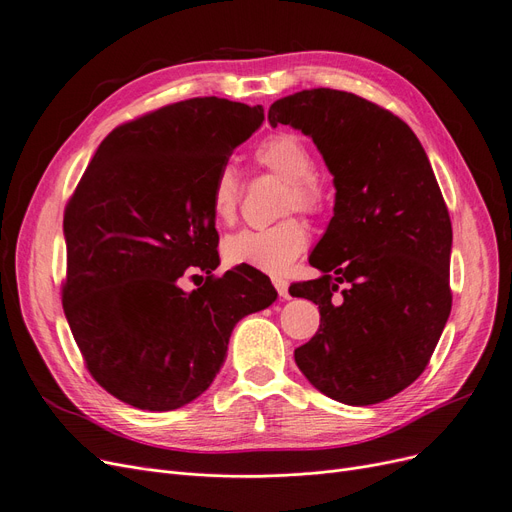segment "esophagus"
Returning <instances> with one entry per match:
<instances>
[{
  "instance_id": "obj_1",
  "label": "esophagus",
  "mask_w": 512,
  "mask_h": 512,
  "mask_svg": "<svg viewBox=\"0 0 512 512\" xmlns=\"http://www.w3.org/2000/svg\"><path fill=\"white\" fill-rule=\"evenodd\" d=\"M272 285L276 287V291H278V295H280V297H285V299L289 297V282H287L285 278L274 276V278H272Z\"/></svg>"
}]
</instances>
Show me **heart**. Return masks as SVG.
I'll use <instances>...</instances> for the list:
<instances>
[{
    "label": "heart",
    "instance_id": "b5f03b06",
    "mask_svg": "<svg viewBox=\"0 0 512 512\" xmlns=\"http://www.w3.org/2000/svg\"><path fill=\"white\" fill-rule=\"evenodd\" d=\"M255 160L270 173L287 181L282 213L293 208L316 215L325 204L323 185L314 175L310 147L293 132H276L255 149ZM242 200V179L232 164H223L213 179L211 211L219 223H232ZM308 227L299 217H285L266 227H249L223 240V257L230 266H251L280 274L306 251Z\"/></svg>",
    "mask_w": 512,
    "mask_h": 512
}]
</instances>
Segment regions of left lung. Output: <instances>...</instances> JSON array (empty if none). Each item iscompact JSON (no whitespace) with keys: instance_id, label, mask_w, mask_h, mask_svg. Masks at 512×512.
Returning <instances> with one entry per match:
<instances>
[{"instance_id":"1","label":"left lung","mask_w":512,"mask_h":512,"mask_svg":"<svg viewBox=\"0 0 512 512\" xmlns=\"http://www.w3.org/2000/svg\"><path fill=\"white\" fill-rule=\"evenodd\" d=\"M268 120L312 137L337 189L310 255L323 276L289 289L320 310L295 363L333 401L382 403L424 373L451 312V219L437 177L413 130L352 92L301 90L274 101Z\"/></svg>"}]
</instances>
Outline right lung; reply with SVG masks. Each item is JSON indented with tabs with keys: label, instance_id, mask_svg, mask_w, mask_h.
<instances>
[{
	"label": "right lung",
	"instance_id": "right-lung-1",
	"mask_svg": "<svg viewBox=\"0 0 512 512\" xmlns=\"http://www.w3.org/2000/svg\"><path fill=\"white\" fill-rule=\"evenodd\" d=\"M261 122V105L217 97L147 111L109 132L65 206L67 323L94 382L132 407L194 401L238 320L276 299L255 268L213 274V179Z\"/></svg>",
	"mask_w": 512,
	"mask_h": 512
}]
</instances>
